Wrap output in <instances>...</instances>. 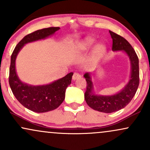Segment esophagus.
<instances>
[{
    "instance_id": "esophagus-1",
    "label": "esophagus",
    "mask_w": 150,
    "mask_h": 150,
    "mask_svg": "<svg viewBox=\"0 0 150 150\" xmlns=\"http://www.w3.org/2000/svg\"><path fill=\"white\" fill-rule=\"evenodd\" d=\"M81 76H80V75L79 73H73V80H77V79H79L80 78Z\"/></svg>"
}]
</instances>
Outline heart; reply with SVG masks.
Returning <instances> with one entry per match:
<instances>
[{
  "mask_svg": "<svg viewBox=\"0 0 150 150\" xmlns=\"http://www.w3.org/2000/svg\"><path fill=\"white\" fill-rule=\"evenodd\" d=\"M94 43H95V39L94 38L87 37L80 44L79 50L80 51H87L92 47ZM105 51H106V48L103 44H98L94 49V56L96 58H99L103 56Z\"/></svg>",
  "mask_w": 150,
  "mask_h": 150,
  "instance_id": "heart-1",
  "label": "heart"
}]
</instances>
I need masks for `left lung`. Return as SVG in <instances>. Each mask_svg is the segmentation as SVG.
I'll use <instances>...</instances> for the list:
<instances>
[{"mask_svg": "<svg viewBox=\"0 0 150 150\" xmlns=\"http://www.w3.org/2000/svg\"><path fill=\"white\" fill-rule=\"evenodd\" d=\"M113 39L112 50L113 51H123L128 55L131 64V72L129 82L120 92L113 95H97L93 92V84L90 73L84 75L87 81V89L85 99L89 107L96 111L104 113H112L119 111L126 106L137 92L140 83L139 78V59L135 50L126 39L114 32L109 31Z\"/></svg>", "mask_w": 150, "mask_h": 150, "instance_id": "8db88e82", "label": "left lung"}]
</instances>
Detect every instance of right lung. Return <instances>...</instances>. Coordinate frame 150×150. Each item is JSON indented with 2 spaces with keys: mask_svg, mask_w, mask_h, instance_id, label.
<instances>
[{
  "mask_svg": "<svg viewBox=\"0 0 150 150\" xmlns=\"http://www.w3.org/2000/svg\"><path fill=\"white\" fill-rule=\"evenodd\" d=\"M60 27H49L39 30L26 35L15 46L11 55L9 84L13 94L25 108L37 113H44L56 109L65 99V90L71 83L73 73L45 85L32 86L23 83L15 70V60L24 45L27 43L44 39L52 35Z\"/></svg>",
  "mask_w": 150,
  "mask_h": 150,
  "instance_id": "right-lung-1",
  "label": "right lung"
}]
</instances>
